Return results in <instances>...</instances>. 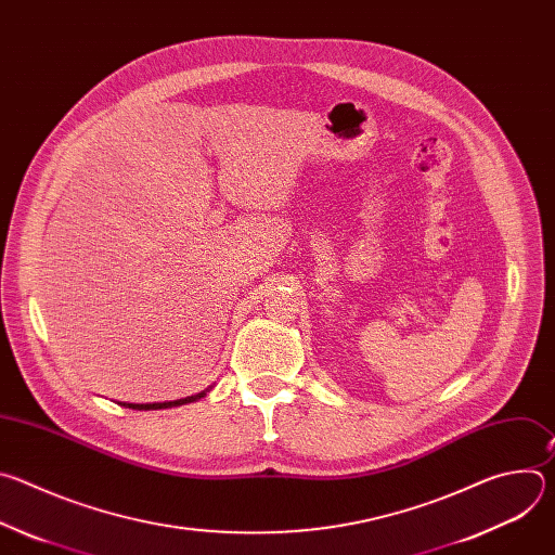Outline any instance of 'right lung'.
<instances>
[{"label": "right lung", "instance_id": "obj_1", "mask_svg": "<svg viewBox=\"0 0 555 555\" xmlns=\"http://www.w3.org/2000/svg\"><path fill=\"white\" fill-rule=\"evenodd\" d=\"M204 395H206V390L193 395V398H184V400H176V402H165V404H122V406H127V409H138V411H157V409H171V406H182V404L195 402V400L204 398Z\"/></svg>", "mask_w": 555, "mask_h": 555}]
</instances>
